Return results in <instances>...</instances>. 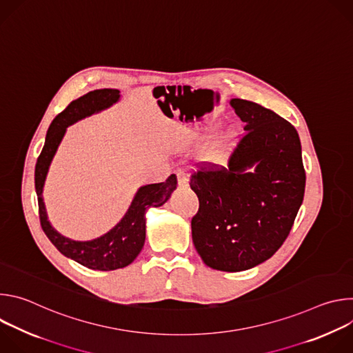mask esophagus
<instances>
[{
	"mask_svg": "<svg viewBox=\"0 0 353 353\" xmlns=\"http://www.w3.org/2000/svg\"><path fill=\"white\" fill-rule=\"evenodd\" d=\"M176 174H177V181H179L180 185H187V184H188V177H187L185 170L179 169V170L176 172Z\"/></svg>",
	"mask_w": 353,
	"mask_h": 353,
	"instance_id": "esophagus-1",
	"label": "esophagus"
}]
</instances>
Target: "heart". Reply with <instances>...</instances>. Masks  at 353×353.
Here are the masks:
<instances>
[{
  "instance_id": "1",
  "label": "heart",
  "mask_w": 353,
  "mask_h": 353,
  "mask_svg": "<svg viewBox=\"0 0 353 353\" xmlns=\"http://www.w3.org/2000/svg\"><path fill=\"white\" fill-rule=\"evenodd\" d=\"M230 138H232V135H228V137H225V139L219 143L218 149L215 150V157H216V158H221V157L223 155V152H225V148L228 146V142L230 141Z\"/></svg>"
}]
</instances>
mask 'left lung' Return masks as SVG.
<instances>
[{"label": "left lung", "instance_id": "8db88e82", "mask_svg": "<svg viewBox=\"0 0 353 353\" xmlns=\"http://www.w3.org/2000/svg\"><path fill=\"white\" fill-rule=\"evenodd\" d=\"M245 124L228 168L203 163L190 177L199 201L191 219L195 250L218 271L237 272L271 259L303 203L306 173L294 127L254 102L232 99Z\"/></svg>", "mask_w": 353, "mask_h": 353}]
</instances>
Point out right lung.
Masks as SVG:
<instances>
[{
  "label": "right lung",
  "instance_id": "right-lung-1",
  "mask_svg": "<svg viewBox=\"0 0 353 353\" xmlns=\"http://www.w3.org/2000/svg\"><path fill=\"white\" fill-rule=\"evenodd\" d=\"M120 99L117 89L92 90L71 102L53 123L50 124L46 142L37 158L34 168V187L39 203L40 225L46 236L65 257L79 263L83 267L99 271H113L130 265L145 243V212L149 207H161L170 198L177 185L176 174H170L166 181L141 187L124 218L106 234L90 241H75L60 234L47 219L43 203V185L53 161L56 150L72 123L88 117L100 110H105Z\"/></svg>",
  "mask_w": 353,
  "mask_h": 353
}]
</instances>
